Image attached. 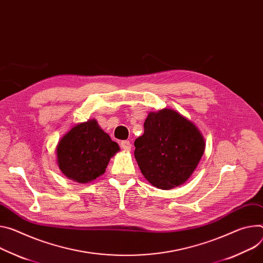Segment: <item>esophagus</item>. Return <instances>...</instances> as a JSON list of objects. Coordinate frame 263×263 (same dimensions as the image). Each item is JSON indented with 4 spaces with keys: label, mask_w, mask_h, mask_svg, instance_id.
Segmentation results:
<instances>
[{
    "label": "esophagus",
    "mask_w": 263,
    "mask_h": 263,
    "mask_svg": "<svg viewBox=\"0 0 263 263\" xmlns=\"http://www.w3.org/2000/svg\"><path fill=\"white\" fill-rule=\"evenodd\" d=\"M121 147H122L124 150H126V151H130V150H131V144H130V141H129V140H123V141L121 142Z\"/></svg>",
    "instance_id": "34e87169"
}]
</instances>
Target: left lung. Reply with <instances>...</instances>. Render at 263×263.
Segmentation results:
<instances>
[{
	"instance_id": "left-lung-1",
	"label": "left lung",
	"mask_w": 263,
	"mask_h": 263,
	"mask_svg": "<svg viewBox=\"0 0 263 263\" xmlns=\"http://www.w3.org/2000/svg\"><path fill=\"white\" fill-rule=\"evenodd\" d=\"M144 128V134L134 141V156L141 174L161 190L183 184L204 153L205 142L199 129L169 108L150 112Z\"/></svg>"
}]
</instances>
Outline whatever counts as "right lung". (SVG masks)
Here are the masks:
<instances>
[{"instance_id":"1","label":"right lung","mask_w":263,"mask_h":263,"mask_svg":"<svg viewBox=\"0 0 263 263\" xmlns=\"http://www.w3.org/2000/svg\"><path fill=\"white\" fill-rule=\"evenodd\" d=\"M119 150L117 142L93 118L77 124L62 136L57 145V162L67 178L88 183L106 172Z\"/></svg>"}]
</instances>
